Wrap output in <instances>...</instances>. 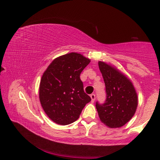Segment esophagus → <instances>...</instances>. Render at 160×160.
<instances>
[{
  "label": "esophagus",
  "instance_id": "34e87169",
  "mask_svg": "<svg viewBox=\"0 0 160 160\" xmlns=\"http://www.w3.org/2000/svg\"><path fill=\"white\" fill-rule=\"evenodd\" d=\"M90 97H91V99H92V102H94V100H95V94H90Z\"/></svg>",
  "mask_w": 160,
  "mask_h": 160
}]
</instances>
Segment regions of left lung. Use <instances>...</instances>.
<instances>
[{"label": "left lung", "instance_id": "obj_1", "mask_svg": "<svg viewBox=\"0 0 160 160\" xmlns=\"http://www.w3.org/2000/svg\"><path fill=\"white\" fill-rule=\"evenodd\" d=\"M106 87V100L96 102L99 117L110 128H119L128 122L138 106V97L132 82L118 70L99 62Z\"/></svg>", "mask_w": 160, "mask_h": 160}]
</instances>
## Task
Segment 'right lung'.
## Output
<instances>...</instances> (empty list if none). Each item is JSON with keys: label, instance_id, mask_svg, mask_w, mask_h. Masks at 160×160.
I'll return each mask as SVG.
<instances>
[{"label": "right lung", "instance_id": "add662e5", "mask_svg": "<svg viewBox=\"0 0 160 160\" xmlns=\"http://www.w3.org/2000/svg\"><path fill=\"white\" fill-rule=\"evenodd\" d=\"M90 59L70 53L52 61L42 75L39 100L43 109L53 122L68 125L78 120L90 97L84 92L80 73Z\"/></svg>", "mask_w": 160, "mask_h": 160}]
</instances>
